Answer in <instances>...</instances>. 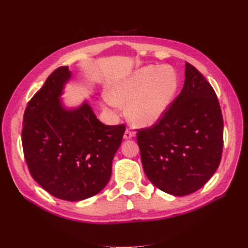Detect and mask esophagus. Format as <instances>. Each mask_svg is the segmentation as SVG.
<instances>
[{
    "instance_id": "34e87169",
    "label": "esophagus",
    "mask_w": 248,
    "mask_h": 248,
    "mask_svg": "<svg viewBox=\"0 0 248 248\" xmlns=\"http://www.w3.org/2000/svg\"><path fill=\"white\" fill-rule=\"evenodd\" d=\"M133 136H134V132H132V131H130L128 129L124 131V140H130V139H132Z\"/></svg>"
}]
</instances>
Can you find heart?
<instances>
[{
	"label": "heart",
	"mask_w": 248,
	"mask_h": 248,
	"mask_svg": "<svg viewBox=\"0 0 248 248\" xmlns=\"http://www.w3.org/2000/svg\"><path fill=\"white\" fill-rule=\"evenodd\" d=\"M177 89L176 72L170 67L147 66L109 88L105 105L112 109L127 105L131 124L148 127L165 113Z\"/></svg>",
	"instance_id": "heart-1"
}]
</instances>
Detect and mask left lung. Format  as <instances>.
<instances>
[{
  "instance_id": "8db88e82",
  "label": "left lung",
  "mask_w": 248,
  "mask_h": 248,
  "mask_svg": "<svg viewBox=\"0 0 248 248\" xmlns=\"http://www.w3.org/2000/svg\"><path fill=\"white\" fill-rule=\"evenodd\" d=\"M223 133L217 93L202 73L186 62L181 93L155 124L136 133L147 178L173 196L196 192L217 170Z\"/></svg>"
}]
</instances>
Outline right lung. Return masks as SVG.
I'll use <instances>...</instances> for the list:
<instances>
[{
  "mask_svg": "<svg viewBox=\"0 0 248 248\" xmlns=\"http://www.w3.org/2000/svg\"><path fill=\"white\" fill-rule=\"evenodd\" d=\"M70 78L67 66L57 68L30 100L22 147L31 176L41 187L56 198L78 202L109 181L125 127L103 124L87 102L72 109L62 107L60 97Z\"/></svg>",
  "mask_w": 248,
  "mask_h": 248,
  "instance_id": "add662e5",
  "label": "right lung"
}]
</instances>
